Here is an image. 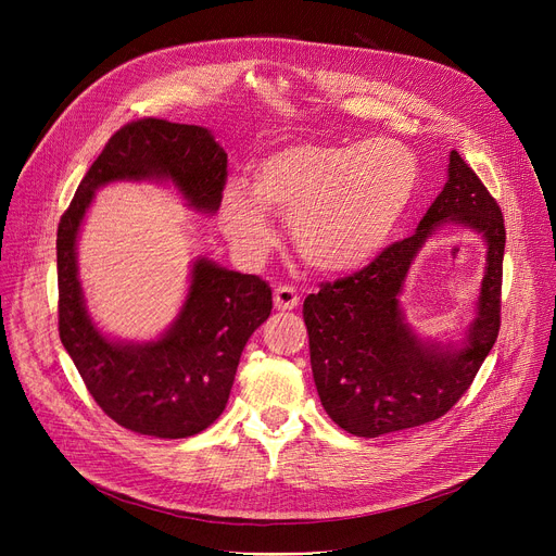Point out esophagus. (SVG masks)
<instances>
[{
    "label": "esophagus",
    "mask_w": 556,
    "mask_h": 556,
    "mask_svg": "<svg viewBox=\"0 0 556 556\" xmlns=\"http://www.w3.org/2000/svg\"><path fill=\"white\" fill-rule=\"evenodd\" d=\"M300 304V295L293 286H279L275 290V308L277 311H293Z\"/></svg>",
    "instance_id": "1"
}]
</instances>
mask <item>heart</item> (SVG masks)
I'll return each instance as SVG.
<instances>
[{
    "instance_id": "heart-1",
    "label": "heart",
    "mask_w": 556,
    "mask_h": 556,
    "mask_svg": "<svg viewBox=\"0 0 556 556\" xmlns=\"http://www.w3.org/2000/svg\"><path fill=\"white\" fill-rule=\"evenodd\" d=\"M417 157L392 139L356 146L295 141L252 166L250 193L227 185L220 225L245 256L273 243L268 214L286 216L288 239L306 266L325 275L365 268L410 207Z\"/></svg>"
}]
</instances>
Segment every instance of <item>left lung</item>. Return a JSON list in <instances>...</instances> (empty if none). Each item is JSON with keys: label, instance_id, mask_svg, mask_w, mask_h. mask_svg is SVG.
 <instances>
[{"label": "left lung", "instance_id": "left-lung-1", "mask_svg": "<svg viewBox=\"0 0 556 556\" xmlns=\"http://www.w3.org/2000/svg\"><path fill=\"white\" fill-rule=\"evenodd\" d=\"M444 224L481 233L488 245L477 317L459 343L421 339L406 325L400 295L425 241ZM505 220L457 151L448 180L410 239L361 273L304 300L315 388L327 415L356 437H381L444 417L469 390L501 329Z\"/></svg>", "mask_w": 556, "mask_h": 556}]
</instances>
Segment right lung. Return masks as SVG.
Wrapping results in <instances>:
<instances>
[{
  "label": "right lung",
  "instance_id": "1",
  "mask_svg": "<svg viewBox=\"0 0 556 556\" xmlns=\"http://www.w3.org/2000/svg\"><path fill=\"white\" fill-rule=\"evenodd\" d=\"M227 178V153L202 126L139 119L116 130L87 170L58 225V331L83 383L119 426L182 440L225 410L250 336L273 311V290L198 256L180 313L155 340L103 333L78 279V233L94 193L112 182L170 185L193 212L214 216Z\"/></svg>",
  "mask_w": 556,
  "mask_h": 556
}]
</instances>
